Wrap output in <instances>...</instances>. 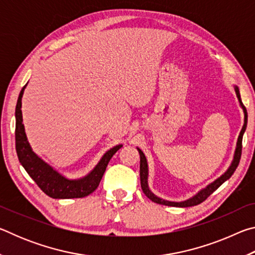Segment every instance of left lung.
<instances>
[{"label":"left lung","mask_w":255,"mask_h":255,"mask_svg":"<svg viewBox=\"0 0 255 255\" xmlns=\"http://www.w3.org/2000/svg\"><path fill=\"white\" fill-rule=\"evenodd\" d=\"M234 90H235L237 100H239V103H240V107L242 108V110H243L244 125L241 129L239 138H237L236 147H235L234 155H233L232 163H231V165L228 166V169L225 171V173H223L221 176H219V178H217L215 181H213V182L209 183L208 185H206L205 188H202L201 190H199V191H198L195 196H192L191 198H189V199H187V200L170 201V200L163 199V198H161V197H157L152 191V190L149 189L147 159H146V156H145V154L143 153V150L137 147V150H138V153H139V156H140V166H139L140 185H141V189H143V192L145 193L146 197H147L148 199H150L152 201L156 202V204H159V205L171 206V207H181V208H184V207L197 206V205L201 204L202 201H205L207 198H208L211 195V193L215 191V190H217L224 182H225V181H227L233 175V173H234L235 170H236V167L239 166L241 154H242V139H243V135H244L245 130H247V126H248V112H247V109H245L243 102H242V100H241V94H240L239 86L234 85Z\"/></svg>","instance_id":"8db88e82"}]
</instances>
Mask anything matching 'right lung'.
I'll return each instance as SVG.
<instances>
[{"label": "right lung", "mask_w": 255, "mask_h": 255, "mask_svg": "<svg viewBox=\"0 0 255 255\" xmlns=\"http://www.w3.org/2000/svg\"><path fill=\"white\" fill-rule=\"evenodd\" d=\"M27 84L21 90L15 107V149L21 165L24 167L30 178L38 184V187L47 196L54 199H71V198H83L89 196L98 188L108 163L116 152L123 147V144L116 145L108 149L102 155L97 165L86 175L79 179L66 178L40 156H38L29 144L22 123V111H21L22 96Z\"/></svg>", "instance_id": "add662e5"}]
</instances>
